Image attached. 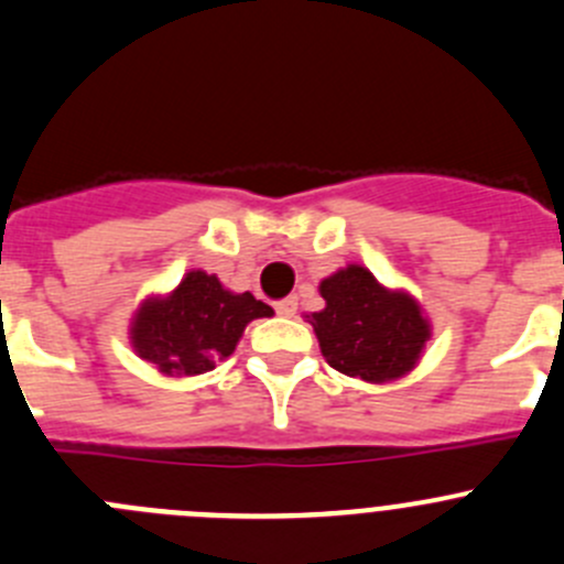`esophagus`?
Wrapping results in <instances>:
<instances>
[{"label":"esophagus","instance_id":"obj_1","mask_svg":"<svg viewBox=\"0 0 564 564\" xmlns=\"http://www.w3.org/2000/svg\"><path fill=\"white\" fill-rule=\"evenodd\" d=\"M275 311L281 316H294L297 314V297H286L281 300V303H275Z\"/></svg>","mask_w":564,"mask_h":564}]
</instances>
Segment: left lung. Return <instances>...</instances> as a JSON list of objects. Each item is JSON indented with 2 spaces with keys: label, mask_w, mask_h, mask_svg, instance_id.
<instances>
[{
  "label": "left lung",
  "mask_w": 564,
  "mask_h": 564,
  "mask_svg": "<svg viewBox=\"0 0 564 564\" xmlns=\"http://www.w3.org/2000/svg\"><path fill=\"white\" fill-rule=\"evenodd\" d=\"M325 308L308 316L327 364L347 377H404L430 341V322L408 292H391L366 267L347 264L319 283Z\"/></svg>",
  "instance_id": "1"
}]
</instances>
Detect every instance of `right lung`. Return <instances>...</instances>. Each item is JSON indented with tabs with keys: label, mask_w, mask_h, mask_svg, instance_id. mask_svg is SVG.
<instances>
[{
	"label": "right lung",
	"mask_w": 564,
	"mask_h": 564,
	"mask_svg": "<svg viewBox=\"0 0 564 564\" xmlns=\"http://www.w3.org/2000/svg\"><path fill=\"white\" fill-rule=\"evenodd\" d=\"M272 316L250 292H228L217 275L193 270L167 297H149L131 319V347L167 377L215 369L237 349L248 322Z\"/></svg>",
	"instance_id": "right-lung-1"
}]
</instances>
